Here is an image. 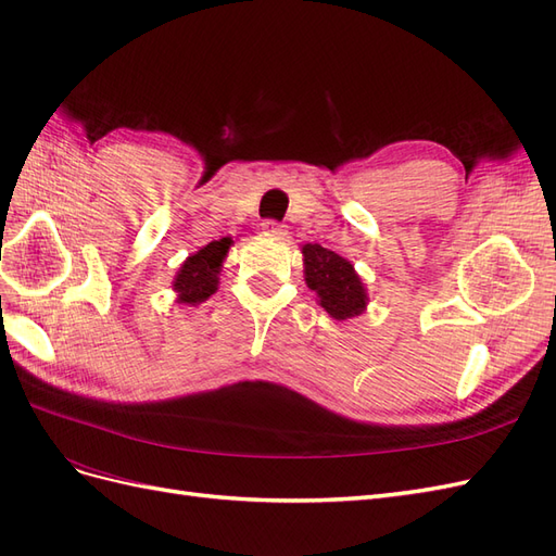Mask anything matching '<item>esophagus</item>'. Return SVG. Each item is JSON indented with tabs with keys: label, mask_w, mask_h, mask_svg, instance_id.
I'll list each match as a JSON object with an SVG mask.
<instances>
[{
	"label": "esophagus",
	"mask_w": 556,
	"mask_h": 556,
	"mask_svg": "<svg viewBox=\"0 0 556 556\" xmlns=\"http://www.w3.org/2000/svg\"><path fill=\"white\" fill-rule=\"evenodd\" d=\"M262 229H264V237H271V239H285V233H288L276 220H266Z\"/></svg>",
	"instance_id": "esophagus-1"
}]
</instances>
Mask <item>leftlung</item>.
Masks as SVG:
<instances>
[{
	"instance_id": "obj_1",
	"label": "left lung",
	"mask_w": 556,
	"mask_h": 556,
	"mask_svg": "<svg viewBox=\"0 0 556 556\" xmlns=\"http://www.w3.org/2000/svg\"><path fill=\"white\" fill-rule=\"evenodd\" d=\"M304 255V278L317 294V306H323L333 319L357 317L368 306L364 280L348 260L319 243L301 245Z\"/></svg>"
}]
</instances>
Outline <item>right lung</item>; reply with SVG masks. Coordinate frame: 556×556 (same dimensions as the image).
Instances as JSON below:
<instances>
[{"instance_id":"obj_1","label":"right lung","mask_w":556,"mask_h":556,"mask_svg":"<svg viewBox=\"0 0 556 556\" xmlns=\"http://www.w3.org/2000/svg\"><path fill=\"white\" fill-rule=\"evenodd\" d=\"M231 245L233 241L229 237L220 241H211L208 245L192 252V255L180 264L172 282V290L176 292V304L199 306L217 292L223 264Z\"/></svg>"}]
</instances>
